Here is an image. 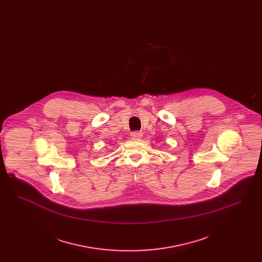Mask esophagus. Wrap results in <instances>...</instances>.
<instances>
[{"label": "esophagus", "mask_w": 262, "mask_h": 262, "mask_svg": "<svg viewBox=\"0 0 262 262\" xmlns=\"http://www.w3.org/2000/svg\"><path fill=\"white\" fill-rule=\"evenodd\" d=\"M130 137H133V138H140V137H142V133L141 132H134V133H132L130 134Z\"/></svg>", "instance_id": "esophagus-1"}]
</instances>
